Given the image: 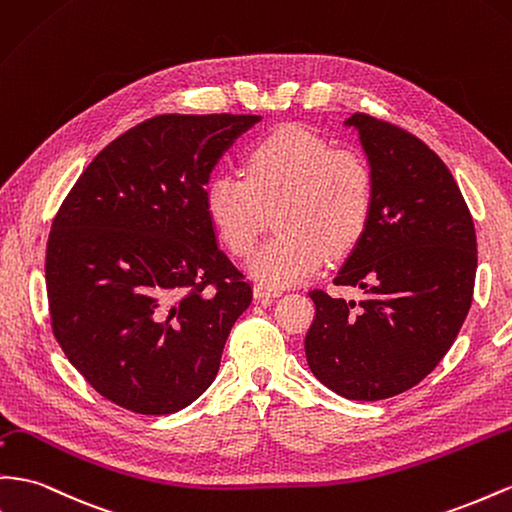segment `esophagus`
I'll return each instance as SVG.
<instances>
[{
  "mask_svg": "<svg viewBox=\"0 0 512 512\" xmlns=\"http://www.w3.org/2000/svg\"><path fill=\"white\" fill-rule=\"evenodd\" d=\"M278 295H280V290H273V288H267V286H262V284L254 286V297L260 299V301H269V299L278 297Z\"/></svg>",
  "mask_w": 512,
  "mask_h": 512,
  "instance_id": "obj_1",
  "label": "esophagus"
}]
</instances>
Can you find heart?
<instances>
[{
    "label": "heart",
    "mask_w": 512,
    "mask_h": 512,
    "mask_svg": "<svg viewBox=\"0 0 512 512\" xmlns=\"http://www.w3.org/2000/svg\"><path fill=\"white\" fill-rule=\"evenodd\" d=\"M243 172L222 170L204 206L234 256H250L278 213V237L262 245L250 273L267 288L310 278L364 237L377 200L375 172L353 148H334L303 124H284L247 148Z\"/></svg>",
    "instance_id": "b5f03b06"
}]
</instances>
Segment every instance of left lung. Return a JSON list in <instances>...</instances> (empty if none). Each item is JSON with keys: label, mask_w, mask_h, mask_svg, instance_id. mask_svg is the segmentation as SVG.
Masks as SVG:
<instances>
[{"label": "left lung", "mask_w": 512, "mask_h": 512, "mask_svg": "<svg viewBox=\"0 0 512 512\" xmlns=\"http://www.w3.org/2000/svg\"><path fill=\"white\" fill-rule=\"evenodd\" d=\"M347 124L359 131L377 200L334 284L362 288L364 299L312 288L306 357L329 390L381 400L418 385L459 336L474 297L476 230L457 181L420 137L359 112Z\"/></svg>", "instance_id": "obj_1"}]
</instances>
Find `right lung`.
Returning a JSON list of instances; mask_svg holds the SVG:
<instances>
[{
    "label": "right lung",
    "mask_w": 512,
    "mask_h": 512,
    "mask_svg": "<svg viewBox=\"0 0 512 512\" xmlns=\"http://www.w3.org/2000/svg\"><path fill=\"white\" fill-rule=\"evenodd\" d=\"M260 120L161 114L109 142L53 217L51 329L103 398L142 416L191 405L213 383L252 286L219 250L204 189Z\"/></svg>",
    "instance_id": "add662e5"
}]
</instances>
